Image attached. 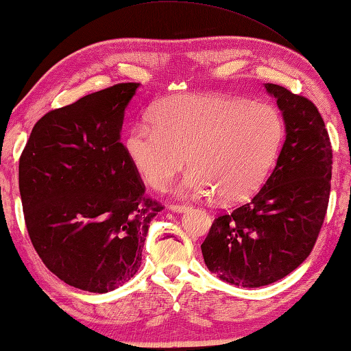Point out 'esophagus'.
<instances>
[{
    "instance_id": "34e87169",
    "label": "esophagus",
    "mask_w": 351,
    "mask_h": 351,
    "mask_svg": "<svg viewBox=\"0 0 351 351\" xmlns=\"http://www.w3.org/2000/svg\"><path fill=\"white\" fill-rule=\"evenodd\" d=\"M169 209H170L171 212L184 213L186 210H189V207H187V206H184V204H170V206H169Z\"/></svg>"
}]
</instances>
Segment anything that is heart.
<instances>
[{
    "label": "heart",
    "mask_w": 351,
    "mask_h": 351,
    "mask_svg": "<svg viewBox=\"0 0 351 351\" xmlns=\"http://www.w3.org/2000/svg\"><path fill=\"white\" fill-rule=\"evenodd\" d=\"M153 123H138L123 148L148 186L164 190L186 164L180 187L186 197L218 195L224 204L245 201L263 186L285 141L280 112L221 94L189 93L152 110Z\"/></svg>",
    "instance_id": "heart-1"
}]
</instances>
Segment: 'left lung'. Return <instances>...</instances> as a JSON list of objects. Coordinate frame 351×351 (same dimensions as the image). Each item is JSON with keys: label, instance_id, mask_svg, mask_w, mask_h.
I'll return each instance as SVG.
<instances>
[{"label": "left lung", "instance_id": "8db88e82", "mask_svg": "<svg viewBox=\"0 0 351 351\" xmlns=\"http://www.w3.org/2000/svg\"><path fill=\"white\" fill-rule=\"evenodd\" d=\"M285 122V142L258 193L215 218L201 252L210 272L235 287L258 288L293 272L322 228L332 153L324 119L306 97L265 83Z\"/></svg>", "mask_w": 351, "mask_h": 351}]
</instances>
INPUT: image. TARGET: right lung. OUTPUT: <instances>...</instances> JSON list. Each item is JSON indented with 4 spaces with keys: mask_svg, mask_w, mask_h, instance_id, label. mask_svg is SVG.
<instances>
[{
    "mask_svg": "<svg viewBox=\"0 0 351 351\" xmlns=\"http://www.w3.org/2000/svg\"><path fill=\"white\" fill-rule=\"evenodd\" d=\"M138 88L119 83L49 111L20 158L35 251L60 280L90 293H108L138 272L150 221L162 210L145 195L121 142Z\"/></svg>",
    "mask_w": 351,
    "mask_h": 351,
    "instance_id": "right-lung-1",
    "label": "right lung"
}]
</instances>
